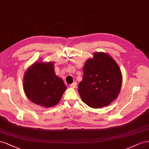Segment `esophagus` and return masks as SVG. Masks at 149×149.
<instances>
[{
  "label": "esophagus",
  "mask_w": 149,
  "mask_h": 149,
  "mask_svg": "<svg viewBox=\"0 0 149 149\" xmlns=\"http://www.w3.org/2000/svg\"><path fill=\"white\" fill-rule=\"evenodd\" d=\"M70 86L72 88H76V87H77V82H73L72 84H70Z\"/></svg>",
  "instance_id": "34e87169"
}]
</instances>
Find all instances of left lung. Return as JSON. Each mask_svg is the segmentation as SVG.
I'll use <instances>...</instances> for the list:
<instances>
[{"label":"left lung","mask_w":149,"mask_h":149,"mask_svg":"<svg viewBox=\"0 0 149 149\" xmlns=\"http://www.w3.org/2000/svg\"><path fill=\"white\" fill-rule=\"evenodd\" d=\"M84 76L78 92L84 102L94 109L107 106L120 93L122 76L120 68L109 55L93 54L83 67Z\"/></svg>","instance_id":"obj_1"}]
</instances>
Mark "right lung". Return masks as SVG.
Wrapping results in <instances>:
<instances>
[{"label": "right lung", "mask_w": 149, "mask_h": 149, "mask_svg": "<svg viewBox=\"0 0 149 149\" xmlns=\"http://www.w3.org/2000/svg\"><path fill=\"white\" fill-rule=\"evenodd\" d=\"M24 92L34 104L45 108L57 104L66 86L56 75L54 62H35L28 68L23 79Z\"/></svg>", "instance_id": "obj_1"}]
</instances>
